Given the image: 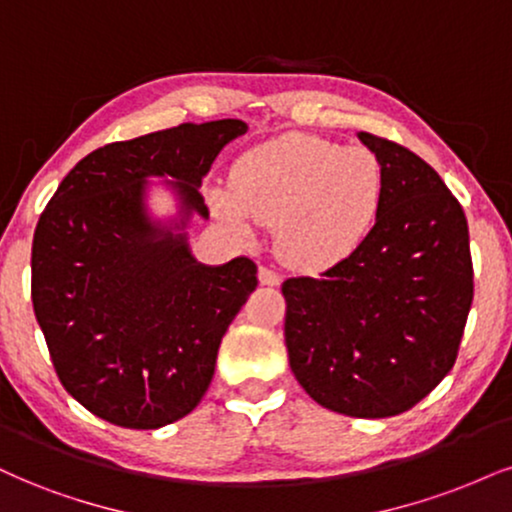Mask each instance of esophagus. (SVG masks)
<instances>
[{"label":"esophagus","mask_w":512,"mask_h":512,"mask_svg":"<svg viewBox=\"0 0 512 512\" xmlns=\"http://www.w3.org/2000/svg\"><path fill=\"white\" fill-rule=\"evenodd\" d=\"M258 282H261V285L275 287V285H280L282 277H280V273H277V270L268 268V266H261V268H258Z\"/></svg>","instance_id":"esophagus-1"}]
</instances>
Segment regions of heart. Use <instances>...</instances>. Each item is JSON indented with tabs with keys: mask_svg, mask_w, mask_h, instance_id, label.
I'll return each instance as SVG.
<instances>
[{
	"mask_svg": "<svg viewBox=\"0 0 512 512\" xmlns=\"http://www.w3.org/2000/svg\"><path fill=\"white\" fill-rule=\"evenodd\" d=\"M384 168L368 147L292 132L249 149L213 208L239 235L277 223V249L299 268H330L365 242L380 216Z\"/></svg>",
	"mask_w": 512,
	"mask_h": 512,
	"instance_id": "1",
	"label": "heart"
}]
</instances>
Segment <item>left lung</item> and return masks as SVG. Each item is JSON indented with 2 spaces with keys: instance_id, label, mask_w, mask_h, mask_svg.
I'll return each mask as SVG.
<instances>
[{
  "instance_id": "obj_1",
  "label": "left lung",
  "mask_w": 512,
  "mask_h": 512,
  "mask_svg": "<svg viewBox=\"0 0 512 512\" xmlns=\"http://www.w3.org/2000/svg\"><path fill=\"white\" fill-rule=\"evenodd\" d=\"M384 168L365 242L318 277L282 282L285 344L313 401L351 418H391L449 375L472 306L468 218L418 154L358 132Z\"/></svg>"
}]
</instances>
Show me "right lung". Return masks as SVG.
Here are the masks:
<instances>
[{
	"mask_svg": "<svg viewBox=\"0 0 512 512\" xmlns=\"http://www.w3.org/2000/svg\"><path fill=\"white\" fill-rule=\"evenodd\" d=\"M244 132L225 118L94 149L37 220L30 294L56 377L111 425L156 430L192 413L227 325L258 285L246 256L194 261L185 235L151 225L142 201L147 175H170L185 211L208 218L197 187Z\"/></svg>",
	"mask_w": 512,
	"mask_h": 512,
	"instance_id": "obj_1",
	"label": "right lung"
}]
</instances>
